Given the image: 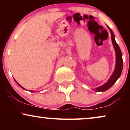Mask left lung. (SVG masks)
<instances>
[{"label":"left lung","instance_id":"left-lung-1","mask_svg":"<svg viewBox=\"0 0 130 130\" xmlns=\"http://www.w3.org/2000/svg\"><path fill=\"white\" fill-rule=\"evenodd\" d=\"M106 26L111 32L112 43L113 47H114L115 52H116V66H115L114 70L111 77H109V79L105 84L100 86V87L92 89L95 92H104V91L110 89L116 83L118 79L120 77L122 73V69H123V60H122V54L121 50H120L117 43H116L114 34L112 30L107 25Z\"/></svg>","mask_w":130,"mask_h":130}]
</instances>
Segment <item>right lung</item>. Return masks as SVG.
Segmentation results:
<instances>
[{"mask_svg": "<svg viewBox=\"0 0 130 130\" xmlns=\"http://www.w3.org/2000/svg\"><path fill=\"white\" fill-rule=\"evenodd\" d=\"M16 83H17V82H16ZM17 84H18V85H19V86H20V87L22 88V89H24V90H26V89H24V88L23 87H22V86H21V85H20V84H19V83H17ZM29 92H35V91H33V90H29Z\"/></svg>", "mask_w": 130, "mask_h": 130, "instance_id": "obj_1", "label": "right lung"}]
</instances>
